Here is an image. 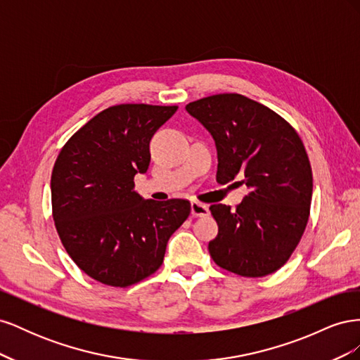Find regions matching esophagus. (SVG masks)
<instances>
[{
  "label": "esophagus",
  "instance_id": "34e87169",
  "mask_svg": "<svg viewBox=\"0 0 360 360\" xmlns=\"http://www.w3.org/2000/svg\"><path fill=\"white\" fill-rule=\"evenodd\" d=\"M191 213H192V216L202 217V216H209L210 210H209V205H205L198 201H192L191 202Z\"/></svg>",
  "mask_w": 360,
  "mask_h": 360
}]
</instances>
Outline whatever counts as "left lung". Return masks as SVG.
<instances>
[{
	"label": "left lung",
	"mask_w": 360,
	"mask_h": 360,
	"mask_svg": "<svg viewBox=\"0 0 360 360\" xmlns=\"http://www.w3.org/2000/svg\"><path fill=\"white\" fill-rule=\"evenodd\" d=\"M217 150L216 180L242 177V204H213L219 226L209 243L214 263L236 275L261 278L284 266L307 228L312 198L311 163L296 130L270 108L224 93L186 105Z\"/></svg>",
	"instance_id": "1"
}]
</instances>
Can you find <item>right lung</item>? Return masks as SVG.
<instances>
[{
    "label": "right lung",
    "instance_id": "obj_1",
    "mask_svg": "<svg viewBox=\"0 0 360 360\" xmlns=\"http://www.w3.org/2000/svg\"><path fill=\"white\" fill-rule=\"evenodd\" d=\"M177 106L106 108L76 132L51 177L52 216L64 249L84 274L129 287L162 266L172 233L188 219L186 200H144L134 191L150 165V141Z\"/></svg>",
    "mask_w": 360,
    "mask_h": 360
}]
</instances>
